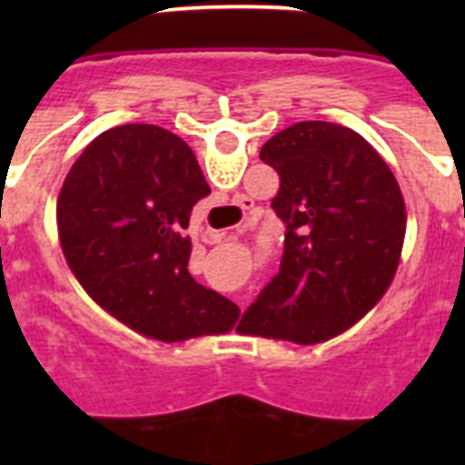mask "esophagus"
<instances>
[{
  "label": "esophagus",
  "mask_w": 465,
  "mask_h": 465,
  "mask_svg": "<svg viewBox=\"0 0 465 465\" xmlns=\"http://www.w3.org/2000/svg\"><path fill=\"white\" fill-rule=\"evenodd\" d=\"M237 232H240V228H230L225 230V232H213V230H207V232H204V242H209V244H219V242L223 240H235ZM244 305H246L244 300H240L242 310H244Z\"/></svg>",
  "instance_id": "esophagus-1"
}]
</instances>
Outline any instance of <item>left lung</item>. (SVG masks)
<instances>
[{
    "mask_svg": "<svg viewBox=\"0 0 465 465\" xmlns=\"http://www.w3.org/2000/svg\"><path fill=\"white\" fill-rule=\"evenodd\" d=\"M279 174L272 209L286 223L279 274L237 331L316 344L359 323L401 262L408 209L396 176L359 133L302 121L265 142Z\"/></svg>",
    "mask_w": 465,
    "mask_h": 465,
    "instance_id": "left-lung-1",
    "label": "left lung"
}]
</instances>
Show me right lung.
Segmentation results:
<instances>
[{"label":"right lung","mask_w":465,"mask_h":465,"mask_svg":"<svg viewBox=\"0 0 465 465\" xmlns=\"http://www.w3.org/2000/svg\"><path fill=\"white\" fill-rule=\"evenodd\" d=\"M204 195L191 146L165 127L130 123L97 134L57 195L69 270L106 314L151 340L232 331L240 307L188 272L183 230Z\"/></svg>","instance_id":"add662e5"}]
</instances>
